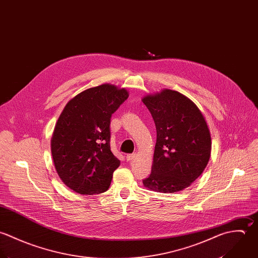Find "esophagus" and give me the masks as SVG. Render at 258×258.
Segmentation results:
<instances>
[{
  "label": "esophagus",
  "instance_id": "obj_1",
  "mask_svg": "<svg viewBox=\"0 0 258 258\" xmlns=\"http://www.w3.org/2000/svg\"><path fill=\"white\" fill-rule=\"evenodd\" d=\"M136 156L137 155L136 154H130V155H126V160H133V159H135L136 158Z\"/></svg>",
  "mask_w": 258,
  "mask_h": 258
}]
</instances>
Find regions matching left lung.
<instances>
[{
	"mask_svg": "<svg viewBox=\"0 0 258 258\" xmlns=\"http://www.w3.org/2000/svg\"><path fill=\"white\" fill-rule=\"evenodd\" d=\"M155 120L156 144L146 188L172 194L188 187L205 170L211 154L206 117L190 99L164 89L143 98Z\"/></svg>",
	"mask_w": 258,
	"mask_h": 258,
	"instance_id": "1",
	"label": "left lung"
}]
</instances>
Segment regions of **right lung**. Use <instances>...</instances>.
<instances>
[{"label":"right lung","mask_w":258,"mask_h":258,"mask_svg":"<svg viewBox=\"0 0 258 258\" xmlns=\"http://www.w3.org/2000/svg\"><path fill=\"white\" fill-rule=\"evenodd\" d=\"M128 98L124 88L103 84L74 97L55 123L51 151L60 180L81 195L103 194L119 159L110 151V116Z\"/></svg>","instance_id":"obj_1"}]
</instances>
